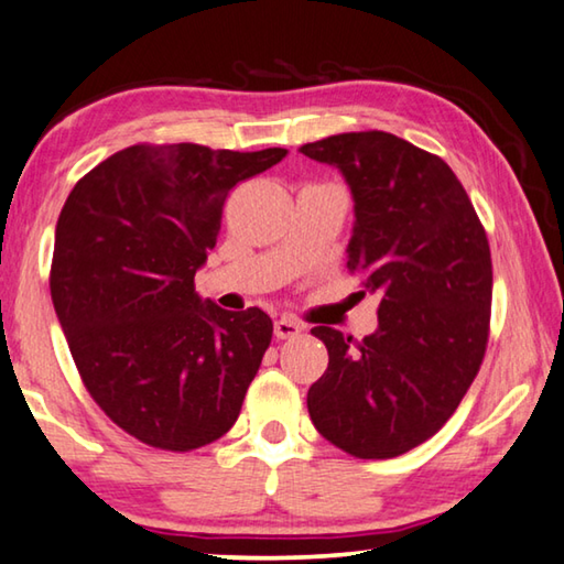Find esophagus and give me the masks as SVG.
I'll list each match as a JSON object with an SVG mask.
<instances>
[{
    "label": "esophagus",
    "instance_id": "obj_1",
    "mask_svg": "<svg viewBox=\"0 0 564 564\" xmlns=\"http://www.w3.org/2000/svg\"><path fill=\"white\" fill-rule=\"evenodd\" d=\"M302 332V325L292 317H280L274 322V335L276 339H294Z\"/></svg>",
    "mask_w": 564,
    "mask_h": 564
}]
</instances>
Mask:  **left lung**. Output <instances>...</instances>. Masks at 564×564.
I'll return each mask as SVG.
<instances>
[{
    "label": "left lung",
    "instance_id": "1",
    "mask_svg": "<svg viewBox=\"0 0 564 564\" xmlns=\"http://www.w3.org/2000/svg\"><path fill=\"white\" fill-rule=\"evenodd\" d=\"M300 152L345 174L357 217L347 270L362 294H380V327L362 343L312 329L329 355L307 392L312 424L352 457L404 455L455 414L485 359L487 232L447 162L390 132L332 134Z\"/></svg>",
    "mask_w": 564,
    "mask_h": 564
}]
</instances>
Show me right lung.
<instances>
[{"label": "right lung", "mask_w": 564, "mask_h": 564, "mask_svg": "<svg viewBox=\"0 0 564 564\" xmlns=\"http://www.w3.org/2000/svg\"><path fill=\"white\" fill-rule=\"evenodd\" d=\"M284 156L142 142L99 162L64 202L54 312L91 400L144 445L199 449L239 417L272 319L202 302L195 274L229 192Z\"/></svg>", "instance_id": "obj_1"}]
</instances>
